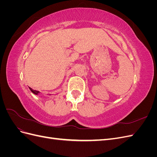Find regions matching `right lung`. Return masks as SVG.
<instances>
[{"label":"right lung","mask_w":157,"mask_h":157,"mask_svg":"<svg viewBox=\"0 0 157 157\" xmlns=\"http://www.w3.org/2000/svg\"><path fill=\"white\" fill-rule=\"evenodd\" d=\"M29 89L31 90V91L33 93V94H37L38 93H39V92H38V91H36V90H33L32 88H29Z\"/></svg>","instance_id":"add662e5"}]
</instances>
